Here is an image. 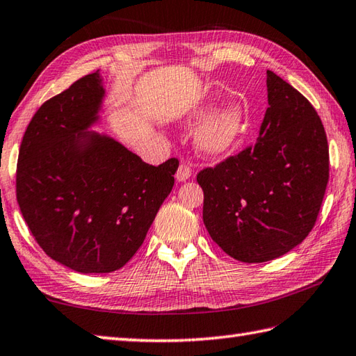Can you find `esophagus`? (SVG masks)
<instances>
[{
    "mask_svg": "<svg viewBox=\"0 0 356 356\" xmlns=\"http://www.w3.org/2000/svg\"><path fill=\"white\" fill-rule=\"evenodd\" d=\"M191 177V168L188 166L186 163H180L179 170L176 172V179L179 180V182H185V180H188Z\"/></svg>",
    "mask_w": 356,
    "mask_h": 356,
    "instance_id": "obj_1",
    "label": "esophagus"
}]
</instances>
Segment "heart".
Instances as JSON below:
<instances>
[{"mask_svg":"<svg viewBox=\"0 0 356 356\" xmlns=\"http://www.w3.org/2000/svg\"><path fill=\"white\" fill-rule=\"evenodd\" d=\"M211 108V102L194 108L188 122L202 120ZM247 129L245 111L238 103H227L210 115L197 132V148L207 156H220L232 151L241 142Z\"/></svg>","mask_w":356,"mask_h":356,"instance_id":"1","label":"heart"}]
</instances>
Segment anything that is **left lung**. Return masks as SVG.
<instances>
[{
    "label": "left lung",
    "mask_w": 356,
    "mask_h": 356,
    "mask_svg": "<svg viewBox=\"0 0 356 356\" xmlns=\"http://www.w3.org/2000/svg\"><path fill=\"white\" fill-rule=\"evenodd\" d=\"M267 92L256 143L197 174L211 239L248 264L273 261L307 238L329 182V145L315 108L271 71Z\"/></svg>",
    "instance_id": "left-lung-1"
}]
</instances>
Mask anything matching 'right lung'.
Wrapping results in <instances>:
<instances>
[{
  "label": "right lung",
  "instance_id": "right-lung-1",
  "mask_svg": "<svg viewBox=\"0 0 356 356\" xmlns=\"http://www.w3.org/2000/svg\"><path fill=\"white\" fill-rule=\"evenodd\" d=\"M103 97L97 71L44 102L18 154L17 200L27 227L49 257L79 273H111L136 254L179 166L177 159L148 165L88 131Z\"/></svg>",
  "mask_w": 356,
  "mask_h": 356
}]
</instances>
